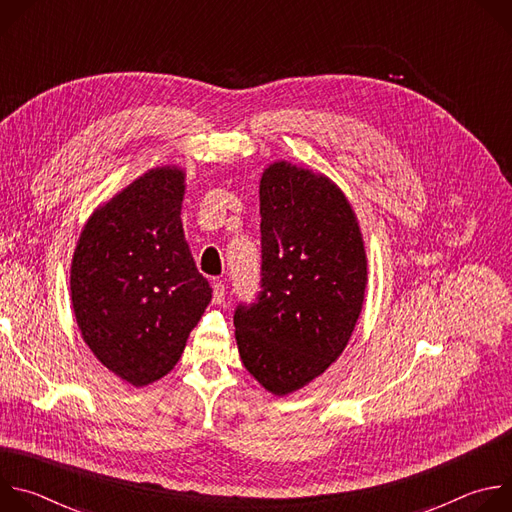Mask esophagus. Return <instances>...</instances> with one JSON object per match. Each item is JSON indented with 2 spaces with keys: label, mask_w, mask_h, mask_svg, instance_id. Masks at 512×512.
Here are the masks:
<instances>
[{
  "label": "esophagus",
  "mask_w": 512,
  "mask_h": 512,
  "mask_svg": "<svg viewBox=\"0 0 512 512\" xmlns=\"http://www.w3.org/2000/svg\"><path fill=\"white\" fill-rule=\"evenodd\" d=\"M225 302V285L221 281H214L212 285V304H223Z\"/></svg>",
  "instance_id": "obj_1"
}]
</instances>
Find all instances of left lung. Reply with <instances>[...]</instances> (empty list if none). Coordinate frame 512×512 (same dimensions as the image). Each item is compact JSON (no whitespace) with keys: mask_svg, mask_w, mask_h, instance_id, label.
Instances as JSON below:
<instances>
[{"mask_svg":"<svg viewBox=\"0 0 512 512\" xmlns=\"http://www.w3.org/2000/svg\"><path fill=\"white\" fill-rule=\"evenodd\" d=\"M261 294L235 312L245 369L273 395L320 377L346 348L367 289V251L344 192L273 162L259 182Z\"/></svg>","mask_w":512,"mask_h":512,"instance_id":"obj_1","label":"left lung"}]
</instances>
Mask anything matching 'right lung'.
Segmentation results:
<instances>
[{
    "instance_id": "1",
    "label": "right lung",
    "mask_w": 512,
    "mask_h": 512,
    "mask_svg": "<svg viewBox=\"0 0 512 512\" xmlns=\"http://www.w3.org/2000/svg\"><path fill=\"white\" fill-rule=\"evenodd\" d=\"M186 174L152 168L87 221L70 263L85 344L133 387L168 375L212 298L182 229Z\"/></svg>"
}]
</instances>
